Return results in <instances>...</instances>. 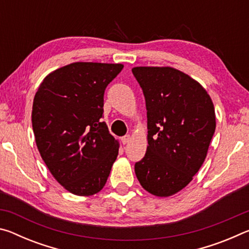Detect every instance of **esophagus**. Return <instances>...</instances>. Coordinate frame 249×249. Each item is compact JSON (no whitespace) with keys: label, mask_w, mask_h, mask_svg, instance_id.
I'll list each match as a JSON object with an SVG mask.
<instances>
[{"label":"esophagus","mask_w":249,"mask_h":249,"mask_svg":"<svg viewBox=\"0 0 249 249\" xmlns=\"http://www.w3.org/2000/svg\"><path fill=\"white\" fill-rule=\"evenodd\" d=\"M129 140H130V136H129V135H125V136H123V137L121 138V141H122V142H123V145L127 144V142H129Z\"/></svg>","instance_id":"1"}]
</instances>
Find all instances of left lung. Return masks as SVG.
<instances>
[{"mask_svg":"<svg viewBox=\"0 0 249 249\" xmlns=\"http://www.w3.org/2000/svg\"><path fill=\"white\" fill-rule=\"evenodd\" d=\"M145 95L148 146L135 163L142 187L151 195H176L191 182L215 132L212 99L190 75L172 67H135Z\"/></svg>","mask_w":249,"mask_h":249,"instance_id":"left-lung-1","label":"left lung"}]
</instances>
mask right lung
I'll use <instances>...</instances> for the list:
<instances>
[{"label":"right lung","instance_id":"obj_1","mask_svg":"<svg viewBox=\"0 0 249 249\" xmlns=\"http://www.w3.org/2000/svg\"><path fill=\"white\" fill-rule=\"evenodd\" d=\"M123 67L73 62L50 72L34 98L37 148L50 174L72 195L102 190L119 155L120 142L101 117L104 91Z\"/></svg>","mask_w":249,"mask_h":249}]
</instances>
